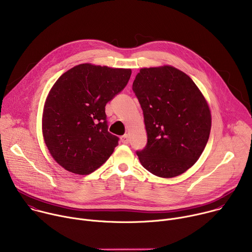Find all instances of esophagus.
I'll return each mask as SVG.
<instances>
[{
	"label": "esophagus",
	"instance_id": "1",
	"mask_svg": "<svg viewBox=\"0 0 252 252\" xmlns=\"http://www.w3.org/2000/svg\"><path fill=\"white\" fill-rule=\"evenodd\" d=\"M121 140H122V142L123 143H128L129 142V137H128V135L127 134H125V135H123L122 137H121Z\"/></svg>",
	"mask_w": 252,
	"mask_h": 252
}]
</instances>
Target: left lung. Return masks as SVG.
<instances>
[{"label":"left lung","instance_id":"left-lung-1","mask_svg":"<svg viewBox=\"0 0 252 252\" xmlns=\"http://www.w3.org/2000/svg\"><path fill=\"white\" fill-rule=\"evenodd\" d=\"M132 90L148 134L146 148L136 152L141 165L163 178L184 173L197 161L209 137L211 114L204 95L171 65L140 68Z\"/></svg>","mask_w":252,"mask_h":252}]
</instances>
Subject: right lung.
Wrapping results in <instances>:
<instances>
[{
  "label": "right lung",
  "instance_id": "1",
  "mask_svg": "<svg viewBox=\"0 0 252 252\" xmlns=\"http://www.w3.org/2000/svg\"><path fill=\"white\" fill-rule=\"evenodd\" d=\"M130 68L81 63L54 84L46 98L42 131L53 158L64 169L90 174L119 145L107 131L105 104L126 86Z\"/></svg>",
  "mask_w": 252,
  "mask_h": 252
}]
</instances>
